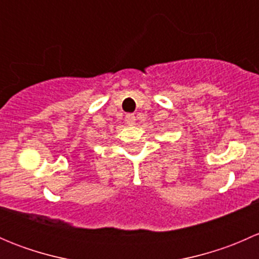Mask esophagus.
Instances as JSON below:
<instances>
[{"label": "esophagus", "mask_w": 259, "mask_h": 259, "mask_svg": "<svg viewBox=\"0 0 259 259\" xmlns=\"http://www.w3.org/2000/svg\"><path fill=\"white\" fill-rule=\"evenodd\" d=\"M135 120H137V117H135L134 114L125 115V121H126L127 125H134L135 124Z\"/></svg>", "instance_id": "1"}]
</instances>
